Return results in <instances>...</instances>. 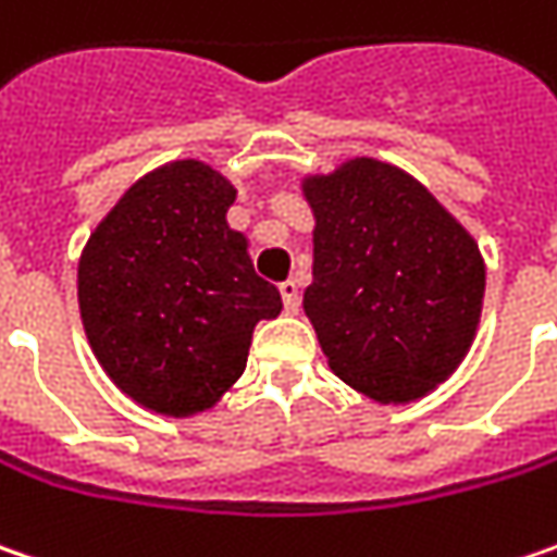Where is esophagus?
Listing matches in <instances>:
<instances>
[{
  "instance_id": "obj_1",
  "label": "esophagus",
  "mask_w": 557,
  "mask_h": 557,
  "mask_svg": "<svg viewBox=\"0 0 557 557\" xmlns=\"http://www.w3.org/2000/svg\"><path fill=\"white\" fill-rule=\"evenodd\" d=\"M278 292H282V304H285V310H288V313H297V310H300V288H297V282H292V278H288V282H282V285H278Z\"/></svg>"
}]
</instances>
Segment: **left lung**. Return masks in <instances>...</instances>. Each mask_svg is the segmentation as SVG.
Listing matches in <instances>:
<instances>
[{"instance_id": "obj_1", "label": "left lung", "mask_w": 557, "mask_h": 557, "mask_svg": "<svg viewBox=\"0 0 557 557\" xmlns=\"http://www.w3.org/2000/svg\"><path fill=\"white\" fill-rule=\"evenodd\" d=\"M300 187L317 219L304 313L332 373L379 404L430 395L480 325L476 240L413 175L370 156Z\"/></svg>"}]
</instances>
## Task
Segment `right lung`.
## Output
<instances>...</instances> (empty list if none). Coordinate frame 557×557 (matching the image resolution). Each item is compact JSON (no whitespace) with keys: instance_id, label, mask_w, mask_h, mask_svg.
Instances as JSON below:
<instances>
[{"instance_id":"obj_1","label":"right lung","mask_w":557,"mask_h":557,"mask_svg":"<svg viewBox=\"0 0 557 557\" xmlns=\"http://www.w3.org/2000/svg\"><path fill=\"white\" fill-rule=\"evenodd\" d=\"M235 184L200 159L131 184L77 263V304L99 367L131 401L194 417L244 367L260 320L282 313L247 237L228 225Z\"/></svg>"}]
</instances>
